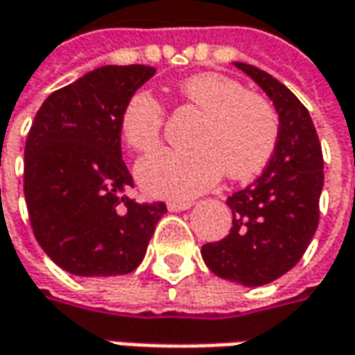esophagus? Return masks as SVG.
<instances>
[{"label":"esophagus","instance_id":"1","mask_svg":"<svg viewBox=\"0 0 355 355\" xmlns=\"http://www.w3.org/2000/svg\"><path fill=\"white\" fill-rule=\"evenodd\" d=\"M168 209L170 211H187V209H191V201H170Z\"/></svg>","mask_w":355,"mask_h":355}]
</instances>
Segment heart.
Segmentation results:
<instances>
[{"instance_id":"heart-1","label":"heart","mask_w":355,"mask_h":355,"mask_svg":"<svg viewBox=\"0 0 355 355\" xmlns=\"http://www.w3.org/2000/svg\"><path fill=\"white\" fill-rule=\"evenodd\" d=\"M178 94L203 118L189 150H159L144 157L136 175L146 193L162 199H191L211 189L225 171L247 180L263 171L279 140V116L265 96L247 92L231 76L201 73L184 78ZM164 104L140 90L122 112V134L138 152L154 150L162 140Z\"/></svg>"}]
</instances>
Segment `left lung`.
I'll return each instance as SVG.
<instances>
[{
    "mask_svg": "<svg viewBox=\"0 0 355 355\" xmlns=\"http://www.w3.org/2000/svg\"><path fill=\"white\" fill-rule=\"evenodd\" d=\"M263 89L279 114V140L265 171L227 198L229 235L201 247L219 279L263 286L288 272L308 249L320 217L324 159L312 118L291 90L247 62H233Z\"/></svg>",
    "mask_w": 355,
    "mask_h": 355,
    "instance_id": "1",
    "label": "left lung"
}]
</instances>
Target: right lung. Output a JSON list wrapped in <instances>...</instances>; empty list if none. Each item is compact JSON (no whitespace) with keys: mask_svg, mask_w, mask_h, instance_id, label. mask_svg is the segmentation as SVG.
Returning a JSON list of instances; mask_svg holds the SVG:
<instances>
[{"mask_svg":"<svg viewBox=\"0 0 355 355\" xmlns=\"http://www.w3.org/2000/svg\"><path fill=\"white\" fill-rule=\"evenodd\" d=\"M156 75L146 64H106L55 90L25 142L23 191L35 239L76 277L128 275L142 263L166 203H136L122 159V112Z\"/></svg>","mask_w":355,"mask_h":355,"instance_id":"add662e5","label":"right lung"}]
</instances>
